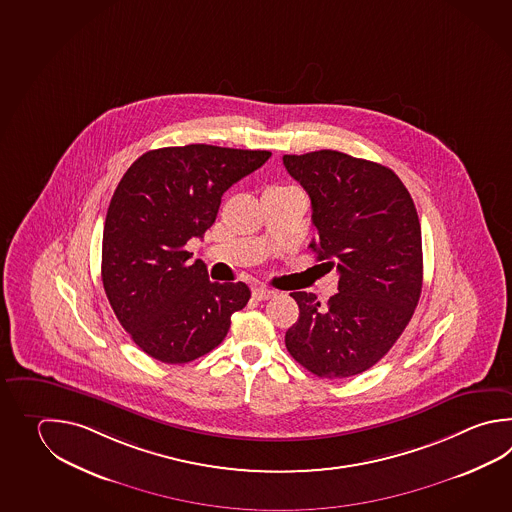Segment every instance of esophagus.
<instances>
[{"label": "esophagus", "instance_id": "esophagus-1", "mask_svg": "<svg viewBox=\"0 0 512 512\" xmlns=\"http://www.w3.org/2000/svg\"><path fill=\"white\" fill-rule=\"evenodd\" d=\"M251 293H253V297H255L257 301H266V299H272V297L277 295L275 290H270V288H266V286H255Z\"/></svg>", "mask_w": 512, "mask_h": 512}]
</instances>
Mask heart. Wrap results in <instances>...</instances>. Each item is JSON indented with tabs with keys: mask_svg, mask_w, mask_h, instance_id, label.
I'll use <instances>...</instances> for the list:
<instances>
[{
	"mask_svg": "<svg viewBox=\"0 0 512 512\" xmlns=\"http://www.w3.org/2000/svg\"><path fill=\"white\" fill-rule=\"evenodd\" d=\"M279 189H290V188H282V186H273V188L268 189V191H279Z\"/></svg>",
	"mask_w": 512,
	"mask_h": 512,
	"instance_id": "heart-1",
	"label": "heart"
}]
</instances>
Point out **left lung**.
Listing matches in <instances>:
<instances>
[{"instance_id":"8db88e82","label":"left lung","mask_w":512,"mask_h":512,"mask_svg":"<svg viewBox=\"0 0 512 512\" xmlns=\"http://www.w3.org/2000/svg\"><path fill=\"white\" fill-rule=\"evenodd\" d=\"M282 162L312 200L319 237L310 248L339 272V293L326 306L313 293H292L299 319L284 343L315 376H357L394 346L418 306V211L396 173L376 162L332 149Z\"/></svg>"}]
</instances>
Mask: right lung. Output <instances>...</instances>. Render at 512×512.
Masks as SVG:
<instances>
[{
    "instance_id": "right-lung-1",
    "label": "right lung",
    "mask_w": 512,
    "mask_h": 512,
    "mask_svg": "<svg viewBox=\"0 0 512 512\" xmlns=\"http://www.w3.org/2000/svg\"><path fill=\"white\" fill-rule=\"evenodd\" d=\"M270 151L191 144L147 151L116 186L105 217L102 281L116 319L147 355L167 365L199 359L228 334L231 313L250 301L244 282H211L191 262L224 191Z\"/></svg>"
}]
</instances>
